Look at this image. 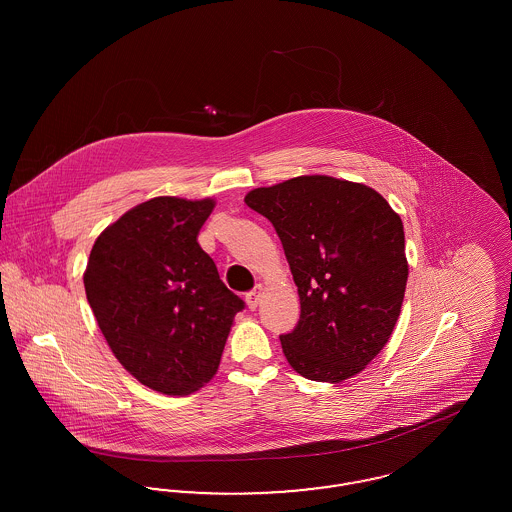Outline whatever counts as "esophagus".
I'll list each match as a JSON object with an SVG mask.
<instances>
[{"label":"esophagus","instance_id":"34e87169","mask_svg":"<svg viewBox=\"0 0 512 512\" xmlns=\"http://www.w3.org/2000/svg\"><path fill=\"white\" fill-rule=\"evenodd\" d=\"M261 295H263V288L261 286H257L253 292L247 293L245 295V301H247V307L251 309V311H255L257 307H259V301H261Z\"/></svg>","mask_w":512,"mask_h":512}]
</instances>
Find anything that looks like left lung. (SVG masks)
Masks as SVG:
<instances>
[{
	"mask_svg": "<svg viewBox=\"0 0 512 512\" xmlns=\"http://www.w3.org/2000/svg\"><path fill=\"white\" fill-rule=\"evenodd\" d=\"M272 222L301 301L280 336L295 372L338 384L390 340L409 265L401 217L376 190L332 176H297L245 195Z\"/></svg>",
	"mask_w": 512,
	"mask_h": 512,
	"instance_id": "1",
	"label": "left lung"
}]
</instances>
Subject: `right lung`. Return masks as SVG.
<instances>
[{
    "instance_id": "obj_1",
    "label": "right lung",
    "mask_w": 512,
    "mask_h": 512,
    "mask_svg": "<svg viewBox=\"0 0 512 512\" xmlns=\"http://www.w3.org/2000/svg\"><path fill=\"white\" fill-rule=\"evenodd\" d=\"M215 199L153 197L107 226L84 272L88 303L113 355L165 395L203 388L244 301L197 244Z\"/></svg>"
}]
</instances>
